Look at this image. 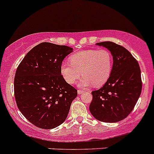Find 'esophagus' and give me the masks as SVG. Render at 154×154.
I'll return each mask as SVG.
<instances>
[{
	"mask_svg": "<svg viewBox=\"0 0 154 154\" xmlns=\"http://www.w3.org/2000/svg\"><path fill=\"white\" fill-rule=\"evenodd\" d=\"M83 92H84V91H83V90H80V89H79L78 91H77V94H82V93H83Z\"/></svg>",
	"mask_w": 154,
	"mask_h": 154,
	"instance_id": "34e87169",
	"label": "esophagus"
}]
</instances>
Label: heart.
Instances as JSON below:
<instances>
[{
    "mask_svg": "<svg viewBox=\"0 0 154 154\" xmlns=\"http://www.w3.org/2000/svg\"><path fill=\"white\" fill-rule=\"evenodd\" d=\"M70 63L63 62L60 71L62 77L69 84L75 83L80 75L78 86H100L109 80L112 70V57L104 49H89L72 54Z\"/></svg>",
    "mask_w": 154,
    "mask_h": 154,
    "instance_id": "obj_1",
    "label": "heart"
}]
</instances>
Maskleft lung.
I'll use <instances>...</instances> for the list:
<instances>
[{
	"label": "left lung",
	"instance_id": "8db88e82",
	"mask_svg": "<svg viewBox=\"0 0 154 154\" xmlns=\"http://www.w3.org/2000/svg\"><path fill=\"white\" fill-rule=\"evenodd\" d=\"M96 45L106 48L112 56L111 75L103 87L91 92L89 110L97 120L106 123L120 122L134 108L142 91L139 65L126 48L112 42Z\"/></svg>",
	"mask_w": 154,
	"mask_h": 154
}]
</instances>
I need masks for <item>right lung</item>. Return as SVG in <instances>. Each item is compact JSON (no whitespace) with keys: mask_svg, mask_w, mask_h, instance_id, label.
<instances>
[{"mask_svg":"<svg viewBox=\"0 0 154 154\" xmlns=\"http://www.w3.org/2000/svg\"><path fill=\"white\" fill-rule=\"evenodd\" d=\"M73 48L49 42L35 46L18 66L14 92L18 109L29 122L53 129L66 121L77 89L60 74L63 60Z\"/></svg>","mask_w":154,"mask_h":154,"instance_id":"1","label":"right lung"}]
</instances>
